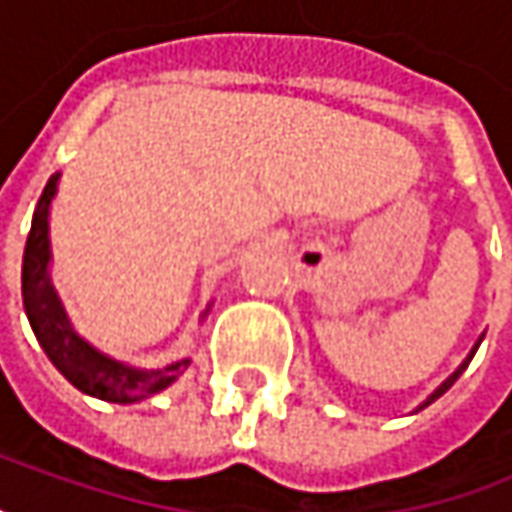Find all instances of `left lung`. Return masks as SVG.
<instances>
[{"instance_id": "left-lung-1", "label": "left lung", "mask_w": 512, "mask_h": 512, "mask_svg": "<svg viewBox=\"0 0 512 512\" xmlns=\"http://www.w3.org/2000/svg\"><path fill=\"white\" fill-rule=\"evenodd\" d=\"M481 340H484V334H481V337H478V340H475L473 351H470V354H467V357H464V363H461V366H458V369L452 371V374H449L447 380H444V383H441V386H438V389H435V392H432V395L426 397V400H423V403H421V406H418V409H415V412H421V409H426V406H429V403H435V400H438V397L444 395V392H447L449 386H452V383H455V380H458V377H461V374H464V369H467V366H470V360H473V357H475V351H478V345H481Z\"/></svg>"}]
</instances>
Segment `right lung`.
I'll use <instances>...</instances> for the list:
<instances>
[{
  "instance_id": "right-lung-1",
  "label": "right lung",
  "mask_w": 512,
  "mask_h": 512,
  "mask_svg": "<svg viewBox=\"0 0 512 512\" xmlns=\"http://www.w3.org/2000/svg\"><path fill=\"white\" fill-rule=\"evenodd\" d=\"M57 187H60V172L48 178L45 190L39 195L31 233L25 242V256H22V305L34 328V337L48 354V360L57 366V371L83 395L100 397L106 403H138V400L164 392L190 369V357L175 360L164 369H138L94 348L86 337L74 331V325L68 320L57 288L51 282L48 218H51V201L57 195ZM210 308L213 302L201 311V322L207 320Z\"/></svg>"
}]
</instances>
